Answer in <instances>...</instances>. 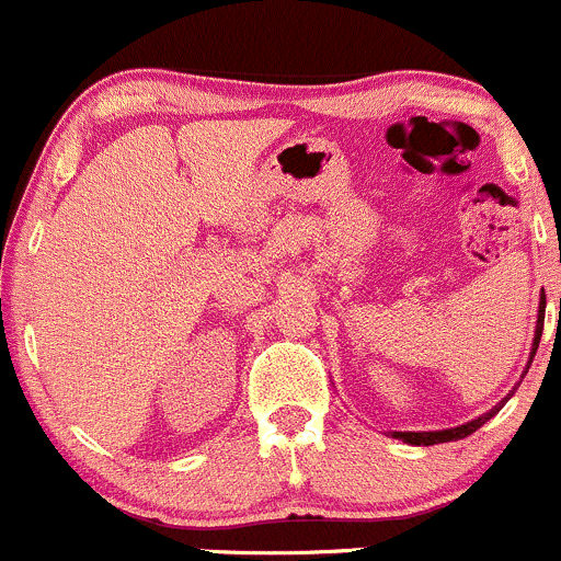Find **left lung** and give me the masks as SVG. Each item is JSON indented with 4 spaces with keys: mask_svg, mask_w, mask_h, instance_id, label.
<instances>
[{
    "mask_svg": "<svg viewBox=\"0 0 561 561\" xmlns=\"http://www.w3.org/2000/svg\"><path fill=\"white\" fill-rule=\"evenodd\" d=\"M543 302H540V312H538V329H535V342H533V353L538 351V342H540V334H543V316H546V294ZM503 407V403H500ZM500 407L490 409L486 414H481L479 420H471V423L460 425V427H447V431H423V433H412V431H403V433H393L396 438H401V442L407 444H414V447H431V444H444V442H457V438H466L471 436L473 431H479L481 425L486 423L490 417H495V414L500 412Z\"/></svg>",
    "mask_w": 561,
    "mask_h": 561,
    "instance_id": "obj_1",
    "label": "left lung"
}]
</instances>
